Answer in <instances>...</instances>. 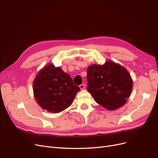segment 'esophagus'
I'll use <instances>...</instances> for the list:
<instances>
[{
	"mask_svg": "<svg viewBox=\"0 0 158 158\" xmlns=\"http://www.w3.org/2000/svg\"><path fill=\"white\" fill-rule=\"evenodd\" d=\"M79 87H80V89H84L85 88V85L84 84H80L79 85Z\"/></svg>",
	"mask_w": 158,
	"mask_h": 158,
	"instance_id": "obj_1",
	"label": "esophagus"
}]
</instances>
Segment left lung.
I'll return each mask as SVG.
<instances>
[{"mask_svg":"<svg viewBox=\"0 0 158 158\" xmlns=\"http://www.w3.org/2000/svg\"><path fill=\"white\" fill-rule=\"evenodd\" d=\"M87 89L96 103L110 111L125 104L130 97L132 80L123 66L111 60L88 68Z\"/></svg>","mask_w":158,"mask_h":158,"instance_id":"1","label":"left lung"}]
</instances>
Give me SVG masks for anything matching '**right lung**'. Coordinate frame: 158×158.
<instances>
[{"instance_id": "add662e5", "label": "right lung", "mask_w": 158, "mask_h": 158, "mask_svg": "<svg viewBox=\"0 0 158 158\" xmlns=\"http://www.w3.org/2000/svg\"><path fill=\"white\" fill-rule=\"evenodd\" d=\"M33 94L39 106L49 112L59 113L70 107L80 90L70 76L53 64L44 66L33 81Z\"/></svg>"}]
</instances>
